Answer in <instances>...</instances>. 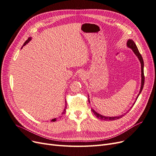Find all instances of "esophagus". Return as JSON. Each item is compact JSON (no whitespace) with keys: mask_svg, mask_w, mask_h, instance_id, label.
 Instances as JSON below:
<instances>
[{"mask_svg":"<svg viewBox=\"0 0 156 156\" xmlns=\"http://www.w3.org/2000/svg\"><path fill=\"white\" fill-rule=\"evenodd\" d=\"M83 74H83V73H80V77H81V78H82V77H83V76H84V75H83Z\"/></svg>","mask_w":156,"mask_h":156,"instance_id":"34e87169","label":"esophagus"}]
</instances>
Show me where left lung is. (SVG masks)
I'll return each instance as SVG.
<instances>
[{"mask_svg":"<svg viewBox=\"0 0 156 156\" xmlns=\"http://www.w3.org/2000/svg\"><path fill=\"white\" fill-rule=\"evenodd\" d=\"M127 47L129 48H131L132 50V51L133 52V53L135 54V56H136L137 57V58L139 59V62L140 63V66H141V85H140V91H139V93L137 95V97L136 98V99H135V102H136V100L138 98V97L139 96V94H140V93H141L142 90H143V86H144V62H143V57L141 55H140V54L139 53V50L136 46V44H135V43H134V41H133L132 39H128V41H127ZM88 97H89V95H88ZM89 102L90 103V100H89ZM135 102L133 104V105H134ZM132 106L130 108V109H131ZM91 111L93 112V113H94V115L96 116L98 119H100V120H116V119H119L120 118H121L122 116H124V115H125L124 114H122L121 115H120V116H117V117H105V116H104V115H102L99 114L98 113H97V112H95L94 110L93 109L91 108ZM128 113V112H126Z\"/></svg>","mask_w":156,"mask_h":156,"instance_id":"1","label":"left lung"}]
</instances>
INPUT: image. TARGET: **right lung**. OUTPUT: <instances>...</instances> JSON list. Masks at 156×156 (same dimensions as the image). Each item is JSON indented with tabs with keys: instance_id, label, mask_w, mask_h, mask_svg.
I'll use <instances>...</instances> for the list:
<instances>
[{
	"instance_id": "obj_1",
	"label": "right lung",
	"mask_w": 156,
	"mask_h": 156,
	"mask_svg": "<svg viewBox=\"0 0 156 156\" xmlns=\"http://www.w3.org/2000/svg\"><path fill=\"white\" fill-rule=\"evenodd\" d=\"M31 40H32V37H30L27 40V41L24 43V44H23V45L22 48H23L24 46H25V45H26L28 43H29L30 41ZM65 109H63V113H62V115L64 114V113H65V112H66V108H67V104H67V102H66V101H65ZM56 120H57V119H56V118H55V119H52V120H51V121H52V122H55V121H56Z\"/></svg>"
}]
</instances>
